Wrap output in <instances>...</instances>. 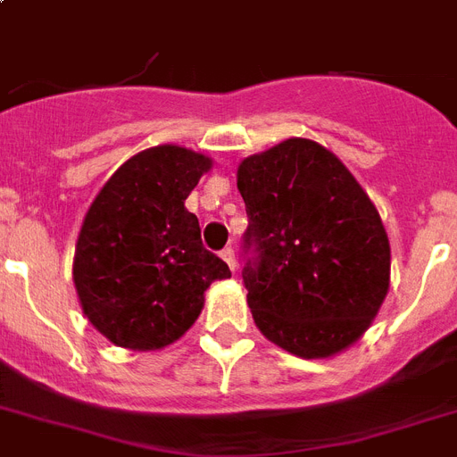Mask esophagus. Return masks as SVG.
Listing matches in <instances>:
<instances>
[{
  "label": "esophagus",
  "instance_id": "34e87169",
  "mask_svg": "<svg viewBox=\"0 0 457 457\" xmlns=\"http://www.w3.org/2000/svg\"><path fill=\"white\" fill-rule=\"evenodd\" d=\"M221 259L228 263V269L236 270V252H233V247H224V250H221Z\"/></svg>",
  "mask_w": 457,
  "mask_h": 457
}]
</instances>
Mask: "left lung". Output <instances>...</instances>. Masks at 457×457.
<instances>
[{"instance_id": "left-lung-1", "label": "left lung", "mask_w": 457, "mask_h": 457, "mask_svg": "<svg viewBox=\"0 0 457 457\" xmlns=\"http://www.w3.org/2000/svg\"><path fill=\"white\" fill-rule=\"evenodd\" d=\"M237 191L250 220L243 282L259 331L303 360L353 345L390 289V243L367 191L303 137L245 158Z\"/></svg>"}]
</instances>
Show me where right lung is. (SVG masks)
I'll return each instance as SVG.
<instances>
[{"label": "right lung", "instance_id": "1", "mask_svg": "<svg viewBox=\"0 0 457 457\" xmlns=\"http://www.w3.org/2000/svg\"><path fill=\"white\" fill-rule=\"evenodd\" d=\"M210 168L212 158L184 146H152L128 158L88 207L74 287L88 322L119 348L175 343L201 315L205 289L231 278L184 207Z\"/></svg>", "mask_w": 457, "mask_h": 457}]
</instances>
